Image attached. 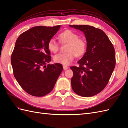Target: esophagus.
Here are the masks:
<instances>
[{
  "instance_id": "34e87169",
  "label": "esophagus",
  "mask_w": 128,
  "mask_h": 128,
  "mask_svg": "<svg viewBox=\"0 0 128 128\" xmlns=\"http://www.w3.org/2000/svg\"><path fill=\"white\" fill-rule=\"evenodd\" d=\"M63 68H64V70H67L68 68V66H66V65H63Z\"/></svg>"
}]
</instances>
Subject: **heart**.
<instances>
[{
  "instance_id": "1",
  "label": "heart",
  "mask_w": 128,
  "mask_h": 128,
  "mask_svg": "<svg viewBox=\"0 0 128 128\" xmlns=\"http://www.w3.org/2000/svg\"><path fill=\"white\" fill-rule=\"evenodd\" d=\"M62 42L68 44L67 52L59 54L54 57V62L64 65H69L76 56L81 57L86 51L87 43L83 38H79V36L74 31L67 30L62 32L59 36ZM49 51L56 53L60 48V45L54 39L49 40L48 44Z\"/></svg>"
}]
</instances>
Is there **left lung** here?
<instances>
[{
  "label": "left lung",
  "mask_w": 128,
  "mask_h": 128,
  "mask_svg": "<svg viewBox=\"0 0 128 128\" xmlns=\"http://www.w3.org/2000/svg\"><path fill=\"white\" fill-rule=\"evenodd\" d=\"M82 31L87 42L86 52L78 61L80 66H71L72 90L82 97H91L102 91L115 67V51L106 34L100 28L86 25H69Z\"/></svg>",
  "instance_id": "1"
}]
</instances>
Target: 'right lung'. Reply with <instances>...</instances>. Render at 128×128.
<instances>
[{
    "mask_svg": "<svg viewBox=\"0 0 128 128\" xmlns=\"http://www.w3.org/2000/svg\"><path fill=\"white\" fill-rule=\"evenodd\" d=\"M60 28L37 26L22 33L16 40L11 58L14 74L22 89L32 96L50 93L63 69L59 63L46 65L51 60L48 42Z\"/></svg>",
    "mask_w": 128,
    "mask_h": 128,
    "instance_id": "1",
    "label": "right lung"
}]
</instances>
